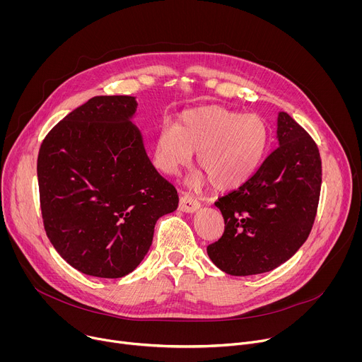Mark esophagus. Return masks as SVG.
<instances>
[{"mask_svg":"<svg viewBox=\"0 0 362 362\" xmlns=\"http://www.w3.org/2000/svg\"><path fill=\"white\" fill-rule=\"evenodd\" d=\"M199 208H200V203H199V200H197L192 193H183V194L180 196L179 209H180L182 212L192 214V212H196Z\"/></svg>","mask_w":362,"mask_h":362,"instance_id":"obj_1","label":"esophagus"}]
</instances>
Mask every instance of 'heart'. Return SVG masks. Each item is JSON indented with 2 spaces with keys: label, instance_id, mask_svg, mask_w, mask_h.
Instances as JSON below:
<instances>
[{
  "label": "heart",
  "instance_id": "obj_1",
  "mask_svg": "<svg viewBox=\"0 0 362 362\" xmlns=\"http://www.w3.org/2000/svg\"><path fill=\"white\" fill-rule=\"evenodd\" d=\"M267 146L268 127L259 116L211 106L185 112L175 127L163 126L154 141L153 156L158 169L175 175L197 151V166L211 186L229 190L256 172Z\"/></svg>",
  "mask_w": 362,
  "mask_h": 362
}]
</instances>
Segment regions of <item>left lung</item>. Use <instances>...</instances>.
<instances>
[{
    "label": "left lung",
    "mask_w": 362,
    "mask_h": 362,
    "mask_svg": "<svg viewBox=\"0 0 362 362\" xmlns=\"http://www.w3.org/2000/svg\"><path fill=\"white\" fill-rule=\"evenodd\" d=\"M279 146L242 186L219 197L222 238L208 246L212 262L235 276L286 262L313 229L322 182L314 139L288 113L278 115Z\"/></svg>",
    "instance_id": "left-lung-1"
}]
</instances>
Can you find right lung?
<instances>
[{
    "label": "right lung",
    "mask_w": 362,
    "mask_h": 362,
    "mask_svg": "<svg viewBox=\"0 0 362 362\" xmlns=\"http://www.w3.org/2000/svg\"><path fill=\"white\" fill-rule=\"evenodd\" d=\"M132 95H95L48 132L37 160L45 233L63 259L97 278L137 268L154 225L179 196L148 160Z\"/></svg>",
    "instance_id": "add662e5"
}]
</instances>
